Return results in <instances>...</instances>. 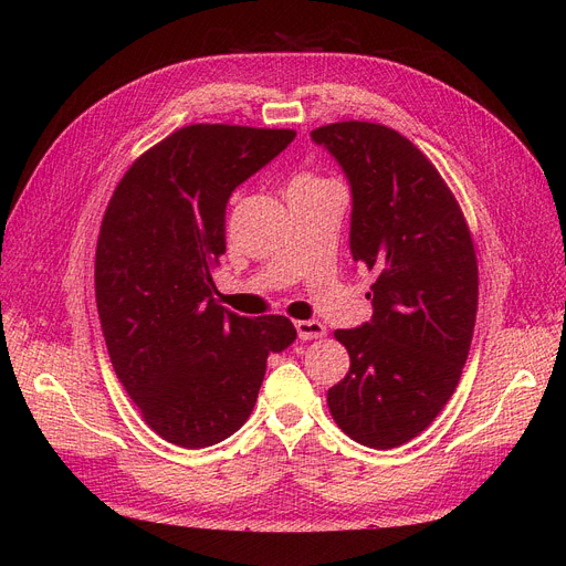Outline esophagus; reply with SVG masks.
<instances>
[{"instance_id":"esophagus-1","label":"esophagus","mask_w":566,"mask_h":566,"mask_svg":"<svg viewBox=\"0 0 566 566\" xmlns=\"http://www.w3.org/2000/svg\"><path fill=\"white\" fill-rule=\"evenodd\" d=\"M300 339H318L325 335V325L321 321H295Z\"/></svg>"}]
</instances>
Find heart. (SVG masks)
Here are the masks:
<instances>
[{"label": "heart", "mask_w": 566, "mask_h": 566, "mask_svg": "<svg viewBox=\"0 0 566 566\" xmlns=\"http://www.w3.org/2000/svg\"><path fill=\"white\" fill-rule=\"evenodd\" d=\"M316 181H321V179L310 177V175H302V177H297V179L293 181V186H297V184H316Z\"/></svg>", "instance_id": "b5f03b06"}]
</instances>
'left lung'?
<instances>
[{
  "mask_svg": "<svg viewBox=\"0 0 566 566\" xmlns=\"http://www.w3.org/2000/svg\"><path fill=\"white\" fill-rule=\"evenodd\" d=\"M312 139L345 169L352 256L375 273L370 323L335 331L352 364L328 408L354 441L397 449L434 422L468 361L479 302L472 233L439 169L399 132L347 119Z\"/></svg>",
  "mask_w": 566,
  "mask_h": 566,
  "instance_id": "left-lung-1",
  "label": "left lung"
}]
</instances>
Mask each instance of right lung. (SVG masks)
<instances>
[{
    "label": "right lung",
    "mask_w": 566,
    "mask_h": 566,
    "mask_svg": "<svg viewBox=\"0 0 566 566\" xmlns=\"http://www.w3.org/2000/svg\"><path fill=\"white\" fill-rule=\"evenodd\" d=\"M293 129L188 125L136 158L115 186L94 285L111 364L153 432L205 449L241 430L266 358L297 337L285 316H238L214 300L235 186L279 156Z\"/></svg>",
    "instance_id": "right-lung-1"
}]
</instances>
